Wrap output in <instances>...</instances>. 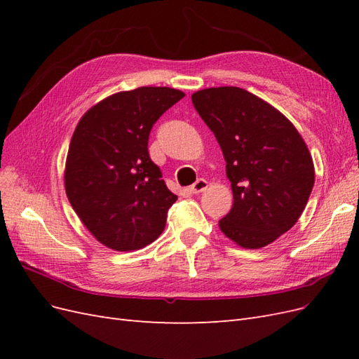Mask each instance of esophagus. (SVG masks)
I'll return each mask as SVG.
<instances>
[{
	"label": "esophagus",
	"instance_id": "34e87169",
	"mask_svg": "<svg viewBox=\"0 0 359 359\" xmlns=\"http://www.w3.org/2000/svg\"><path fill=\"white\" fill-rule=\"evenodd\" d=\"M206 187H208V182H206L205 180H198L196 182L193 184V186H190V191L191 193H194V194H199V193H202V191H205L206 190Z\"/></svg>",
	"mask_w": 359,
	"mask_h": 359
}]
</instances>
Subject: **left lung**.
<instances>
[{
	"label": "left lung",
	"mask_w": 359,
	"mask_h": 359,
	"mask_svg": "<svg viewBox=\"0 0 359 359\" xmlns=\"http://www.w3.org/2000/svg\"><path fill=\"white\" fill-rule=\"evenodd\" d=\"M191 102L222 148L233 193L220 231L243 248L274 243L310 198L314 165L307 144L274 106L238 86L205 88Z\"/></svg>",
	"instance_id": "obj_1"
}]
</instances>
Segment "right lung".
<instances>
[{
  "instance_id": "1",
  "label": "right lung",
  "mask_w": 359,
  "mask_h": 359,
  "mask_svg": "<svg viewBox=\"0 0 359 359\" xmlns=\"http://www.w3.org/2000/svg\"><path fill=\"white\" fill-rule=\"evenodd\" d=\"M186 95L169 86L115 93L79 119L70 140L64 187L83 226L115 252L156 241L177 201L148 154L157 119Z\"/></svg>"
}]
</instances>
